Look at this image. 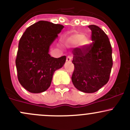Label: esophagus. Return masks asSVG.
Returning <instances> with one entry per match:
<instances>
[{
  "label": "esophagus",
  "instance_id": "esophagus-1",
  "mask_svg": "<svg viewBox=\"0 0 130 130\" xmlns=\"http://www.w3.org/2000/svg\"><path fill=\"white\" fill-rule=\"evenodd\" d=\"M72 56L69 55L67 57L66 60H67V62H70V61H72Z\"/></svg>",
  "mask_w": 130,
  "mask_h": 130
}]
</instances>
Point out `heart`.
Masks as SVG:
<instances>
[{"label": "heart", "instance_id": "1", "mask_svg": "<svg viewBox=\"0 0 130 130\" xmlns=\"http://www.w3.org/2000/svg\"><path fill=\"white\" fill-rule=\"evenodd\" d=\"M66 42L68 44L71 45H80L82 47H87L90 44V40L87 37H85L83 33L75 32L73 33L66 39Z\"/></svg>", "mask_w": 130, "mask_h": 130}]
</instances>
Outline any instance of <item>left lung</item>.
<instances>
[{"label": "left lung", "mask_w": 130, "mask_h": 130, "mask_svg": "<svg viewBox=\"0 0 130 130\" xmlns=\"http://www.w3.org/2000/svg\"><path fill=\"white\" fill-rule=\"evenodd\" d=\"M92 43L73 49L74 70L72 81L75 87L85 93H94L108 83L113 66L112 49L107 35L99 27L88 26Z\"/></svg>", "instance_id": "left-lung-1"}]
</instances>
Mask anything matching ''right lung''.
I'll return each mask as SVG.
<instances>
[{
	"label": "right lung",
	"mask_w": 130,
	"mask_h": 130,
	"mask_svg": "<svg viewBox=\"0 0 130 130\" xmlns=\"http://www.w3.org/2000/svg\"><path fill=\"white\" fill-rule=\"evenodd\" d=\"M63 26L40 21L28 27L20 38L15 59L19 82L29 92L39 93L51 84L55 71L60 69L66 57L54 58L49 47Z\"/></svg>",
	"instance_id": "obj_1"
}]
</instances>
